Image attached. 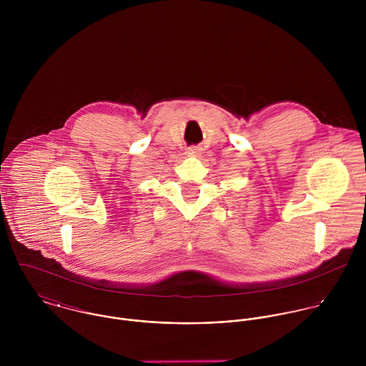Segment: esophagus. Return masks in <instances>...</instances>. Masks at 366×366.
Returning <instances> with one entry per match:
<instances>
[{
  "mask_svg": "<svg viewBox=\"0 0 366 366\" xmlns=\"http://www.w3.org/2000/svg\"><path fill=\"white\" fill-rule=\"evenodd\" d=\"M200 152V148L199 147H189L187 148V151H186V154H189V155H197Z\"/></svg>",
  "mask_w": 366,
  "mask_h": 366,
  "instance_id": "34e87169",
  "label": "esophagus"
}]
</instances>
